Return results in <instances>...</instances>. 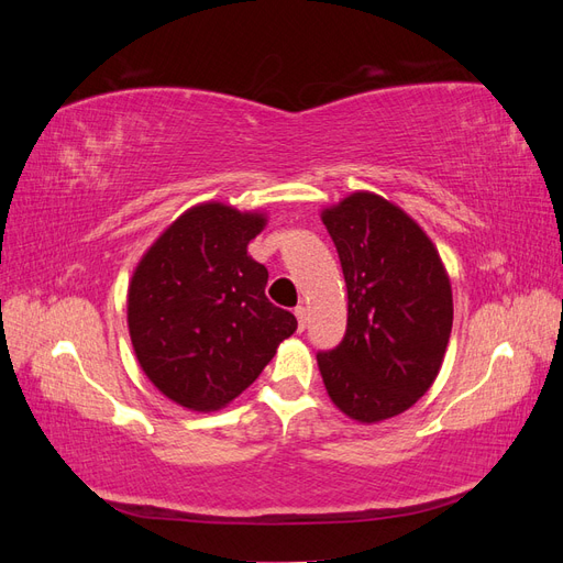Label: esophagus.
I'll use <instances>...</instances> for the list:
<instances>
[{"mask_svg": "<svg viewBox=\"0 0 563 563\" xmlns=\"http://www.w3.org/2000/svg\"><path fill=\"white\" fill-rule=\"evenodd\" d=\"M296 319H298V331H305V321H308V310L302 308V305H298V308L294 310Z\"/></svg>", "mask_w": 563, "mask_h": 563, "instance_id": "esophagus-1", "label": "esophagus"}]
</instances>
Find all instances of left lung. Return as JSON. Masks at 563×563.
Returning <instances> with one entry per match:
<instances>
[{"mask_svg":"<svg viewBox=\"0 0 563 563\" xmlns=\"http://www.w3.org/2000/svg\"><path fill=\"white\" fill-rule=\"evenodd\" d=\"M347 286V329L317 362L329 397L360 422L411 408L434 383L453 327L451 282L399 207L354 192L321 213Z\"/></svg>","mask_w":563,"mask_h":563,"instance_id":"left-lung-1","label":"left lung"}]
</instances>
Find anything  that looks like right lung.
<instances>
[{
  "label": "right lung",
  "mask_w": 563,
  "mask_h": 563,
  "mask_svg": "<svg viewBox=\"0 0 563 563\" xmlns=\"http://www.w3.org/2000/svg\"><path fill=\"white\" fill-rule=\"evenodd\" d=\"M263 213L201 203L143 255L129 286V333L145 376L176 404L211 411L261 376L296 317L265 296L246 253Z\"/></svg>",
  "instance_id": "add662e5"
}]
</instances>
